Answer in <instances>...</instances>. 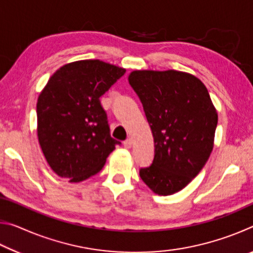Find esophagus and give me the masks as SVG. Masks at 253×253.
I'll return each mask as SVG.
<instances>
[{"instance_id": "34e87169", "label": "esophagus", "mask_w": 253, "mask_h": 253, "mask_svg": "<svg viewBox=\"0 0 253 253\" xmlns=\"http://www.w3.org/2000/svg\"><path fill=\"white\" fill-rule=\"evenodd\" d=\"M124 146L126 148H130L132 146V139L131 138H127L125 142H124Z\"/></svg>"}]
</instances>
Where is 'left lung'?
Wrapping results in <instances>:
<instances>
[{"mask_svg":"<svg viewBox=\"0 0 253 253\" xmlns=\"http://www.w3.org/2000/svg\"><path fill=\"white\" fill-rule=\"evenodd\" d=\"M129 84L142 101L154 137L153 164L140 169L155 194L183 190L208 162L217 111L198 77L176 70H134Z\"/></svg>","mask_w":253,"mask_h":253,"instance_id":"8db88e82","label":"left lung"}]
</instances>
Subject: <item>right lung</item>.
<instances>
[{
	"mask_svg": "<svg viewBox=\"0 0 253 253\" xmlns=\"http://www.w3.org/2000/svg\"><path fill=\"white\" fill-rule=\"evenodd\" d=\"M126 69L101 60H79L54 72L37 102V132L51 169L70 183L93 176L119 144L110 137L99 98Z\"/></svg>",
	"mask_w": 253,
	"mask_h": 253,
	"instance_id": "right-lung-1",
	"label": "right lung"
}]
</instances>
